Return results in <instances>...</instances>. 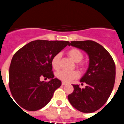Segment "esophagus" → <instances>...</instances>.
Listing matches in <instances>:
<instances>
[{"mask_svg": "<svg viewBox=\"0 0 124 124\" xmlns=\"http://www.w3.org/2000/svg\"><path fill=\"white\" fill-rule=\"evenodd\" d=\"M62 85H67V83H65V82H64V81H62Z\"/></svg>", "mask_w": 124, "mask_h": 124, "instance_id": "obj_1", "label": "esophagus"}]
</instances>
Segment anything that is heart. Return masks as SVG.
Wrapping results in <instances>:
<instances>
[{
	"mask_svg": "<svg viewBox=\"0 0 124 124\" xmlns=\"http://www.w3.org/2000/svg\"><path fill=\"white\" fill-rule=\"evenodd\" d=\"M67 54L71 59L75 63H77V65L80 67H83L84 64L81 63V61L83 59V54L80 50L77 48H73L68 51ZM61 54L60 53L55 54L52 59L51 63L54 69H57L59 67V61L61 59ZM57 77L59 80L64 82H70L74 79L77 78L79 77L78 72L77 71L68 72L65 70H61L58 72L56 74Z\"/></svg>",
	"mask_w": 124,
	"mask_h": 124,
	"instance_id": "1",
	"label": "heart"
}]
</instances>
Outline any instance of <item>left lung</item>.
<instances>
[{"mask_svg": "<svg viewBox=\"0 0 124 124\" xmlns=\"http://www.w3.org/2000/svg\"><path fill=\"white\" fill-rule=\"evenodd\" d=\"M69 46L85 52L89 65L80 79V82L86 86L81 89L79 85H72L74 90L68 100L80 112L91 113L100 109L112 93L116 78L114 62L108 51L93 41H71Z\"/></svg>", "mask_w": 124, "mask_h": 124, "instance_id": "obj_1", "label": "left lung"}]
</instances>
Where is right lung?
Instances as JSON below:
<instances>
[{"mask_svg":"<svg viewBox=\"0 0 124 124\" xmlns=\"http://www.w3.org/2000/svg\"><path fill=\"white\" fill-rule=\"evenodd\" d=\"M67 41L36 40L14 54L9 69V87L20 106L35 111L47 105L62 82L54 78L52 59L69 45ZM42 76L49 82L40 80Z\"/></svg>","mask_w":124,"mask_h":124,"instance_id":"1","label":"right lung"}]
</instances>
